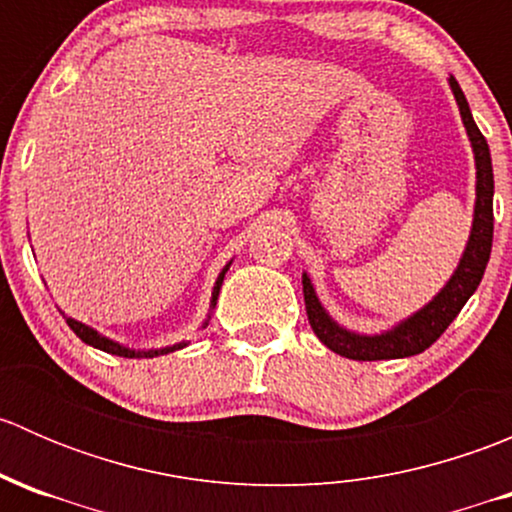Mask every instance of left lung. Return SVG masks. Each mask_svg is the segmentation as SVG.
Wrapping results in <instances>:
<instances>
[{
	"label": "left lung",
	"mask_w": 512,
	"mask_h": 512,
	"mask_svg": "<svg viewBox=\"0 0 512 512\" xmlns=\"http://www.w3.org/2000/svg\"><path fill=\"white\" fill-rule=\"evenodd\" d=\"M448 86L456 96L458 111H461L463 126H466L468 141H471L473 148V158H476V208H473L471 235H468L461 262H458L451 280L443 285L441 292L431 302L423 304L411 317L401 319L399 324L379 334H359L334 322L327 309L322 307V302H319L312 280L304 272L302 289L309 324H312L319 342L332 349L334 354L356 361H376L404 359V356L426 352L446 332L448 324L458 317L463 304L471 299V294L476 292L480 280H483L485 265L490 260V247H493V163H490L488 141H485L476 121H473V113L468 108L461 86L453 76L448 79Z\"/></svg>",
	"instance_id": "left-lung-1"
}]
</instances>
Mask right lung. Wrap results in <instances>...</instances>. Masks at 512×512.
<instances>
[{
    "mask_svg": "<svg viewBox=\"0 0 512 512\" xmlns=\"http://www.w3.org/2000/svg\"><path fill=\"white\" fill-rule=\"evenodd\" d=\"M230 265H232V260L227 262V265L223 267V272H220V275H218V280H215L213 297H210V312H213L215 304H218L220 287H223L225 272L230 270ZM64 319H66V324H69V327L74 329V334H76V337L81 339V342H86V344H89V347H94V349H101V352H106V354H113V356H126V359H153V356L170 354V352H175V349L188 347V342H178V344H173V347H163V349H128V347H123V344L113 342V339L103 337L101 332H96V329H94V327H89V324L76 322V319L66 317V314H64ZM208 322H210V314H208V319H205V322H203V329L208 327Z\"/></svg>",
    "mask_w": 512,
    "mask_h": 512,
    "instance_id": "add662e5",
    "label": "right lung"
}]
</instances>
